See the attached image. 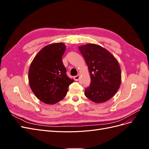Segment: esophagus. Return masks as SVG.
<instances>
[{
	"label": "esophagus",
	"mask_w": 149,
	"mask_h": 149,
	"mask_svg": "<svg viewBox=\"0 0 149 149\" xmlns=\"http://www.w3.org/2000/svg\"><path fill=\"white\" fill-rule=\"evenodd\" d=\"M79 78H80V75L79 74H78L77 76H75L74 77V79L75 81H78L79 79Z\"/></svg>",
	"instance_id": "1"
}]
</instances>
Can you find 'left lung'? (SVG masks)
Listing matches in <instances>:
<instances>
[{
    "instance_id": "1",
    "label": "left lung",
    "mask_w": 149,
    "mask_h": 149,
    "mask_svg": "<svg viewBox=\"0 0 149 149\" xmlns=\"http://www.w3.org/2000/svg\"><path fill=\"white\" fill-rule=\"evenodd\" d=\"M79 49L91 76V83L85 89V96L96 103L110 100L118 91L121 83L118 61L107 49L96 44L80 46Z\"/></svg>"
}]
</instances>
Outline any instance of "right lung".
<instances>
[{"label": "right lung", "instance_id": "add662e5", "mask_svg": "<svg viewBox=\"0 0 149 149\" xmlns=\"http://www.w3.org/2000/svg\"><path fill=\"white\" fill-rule=\"evenodd\" d=\"M65 49L63 43L48 45L37 53L31 63L30 86L36 97L44 103L54 104L62 100L69 86L74 82L67 76L63 63Z\"/></svg>", "mask_w": 149, "mask_h": 149}]
</instances>
